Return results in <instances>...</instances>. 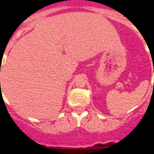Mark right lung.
Returning <instances> with one entry per match:
<instances>
[{"instance_id": "right-lung-1", "label": "right lung", "mask_w": 154, "mask_h": 154, "mask_svg": "<svg viewBox=\"0 0 154 154\" xmlns=\"http://www.w3.org/2000/svg\"><path fill=\"white\" fill-rule=\"evenodd\" d=\"M0 83H1V82H0Z\"/></svg>"}]
</instances>
